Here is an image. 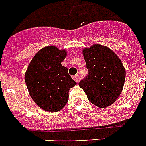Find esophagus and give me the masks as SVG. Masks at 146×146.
<instances>
[{"instance_id":"obj_1","label":"esophagus","mask_w":146,"mask_h":146,"mask_svg":"<svg viewBox=\"0 0 146 146\" xmlns=\"http://www.w3.org/2000/svg\"><path fill=\"white\" fill-rule=\"evenodd\" d=\"M73 79H74L76 82H78L79 81V75L78 74H76V75H74V77H73Z\"/></svg>"}]
</instances>
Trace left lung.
Listing matches in <instances>:
<instances>
[{
    "label": "left lung",
    "instance_id": "left-lung-1",
    "mask_svg": "<svg viewBox=\"0 0 146 146\" xmlns=\"http://www.w3.org/2000/svg\"><path fill=\"white\" fill-rule=\"evenodd\" d=\"M88 75L79 82L93 105L106 108L117 100L123 90L126 71L120 58L107 46L93 44L82 50Z\"/></svg>",
    "mask_w": 146,
    "mask_h": 146
}]
</instances>
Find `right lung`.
I'll return each instance as SVG.
<instances>
[{"label":"right lung","mask_w":146,"mask_h":146,"mask_svg":"<svg viewBox=\"0 0 146 146\" xmlns=\"http://www.w3.org/2000/svg\"><path fill=\"white\" fill-rule=\"evenodd\" d=\"M67 56L66 50L55 46L42 48L30 62L25 81L34 102L46 111L56 112L68 101V91L77 84L68 68L61 62Z\"/></svg>","instance_id":"obj_1"}]
</instances>
